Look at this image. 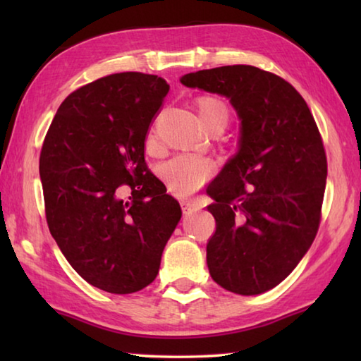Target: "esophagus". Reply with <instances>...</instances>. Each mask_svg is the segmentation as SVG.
I'll return each mask as SVG.
<instances>
[{
    "instance_id": "34e87169",
    "label": "esophagus",
    "mask_w": 361,
    "mask_h": 361,
    "mask_svg": "<svg viewBox=\"0 0 361 361\" xmlns=\"http://www.w3.org/2000/svg\"><path fill=\"white\" fill-rule=\"evenodd\" d=\"M181 209L185 215L188 213H192V212H197L199 210V204L195 202V200H181Z\"/></svg>"
}]
</instances>
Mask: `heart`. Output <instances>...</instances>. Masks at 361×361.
Wrapping results in <instances>:
<instances>
[{"mask_svg": "<svg viewBox=\"0 0 361 361\" xmlns=\"http://www.w3.org/2000/svg\"><path fill=\"white\" fill-rule=\"evenodd\" d=\"M195 108H197L200 122L209 132L215 129L224 130V127L228 126L231 119L229 106L218 97H199L195 100ZM156 145V129H152L148 137V146L154 148ZM213 167L209 159L194 154H181L164 164L161 167V175L175 194L188 195L204 185L205 180L210 176Z\"/></svg>", "mask_w": 361, "mask_h": 361, "instance_id": "obj_1", "label": "heart"}]
</instances>
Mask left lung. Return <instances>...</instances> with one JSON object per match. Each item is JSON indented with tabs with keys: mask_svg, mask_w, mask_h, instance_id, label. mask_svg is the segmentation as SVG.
<instances>
[{
	"mask_svg": "<svg viewBox=\"0 0 361 361\" xmlns=\"http://www.w3.org/2000/svg\"><path fill=\"white\" fill-rule=\"evenodd\" d=\"M181 84L228 97L239 114V151L207 189L216 221L207 266L224 290L261 295L290 276L319 231L328 170L319 127L290 82L252 65L189 73Z\"/></svg>",
	"mask_w": 361,
	"mask_h": 361,
	"instance_id": "left-lung-1",
	"label": "left lung"
}]
</instances>
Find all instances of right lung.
Returning a JSON list of instances; mask_svg holds the SVG:
<instances>
[{"instance_id": "right-lung-1", "label": "right lung", "mask_w": 361, "mask_h": 361, "mask_svg": "<svg viewBox=\"0 0 361 361\" xmlns=\"http://www.w3.org/2000/svg\"><path fill=\"white\" fill-rule=\"evenodd\" d=\"M169 89L166 79L137 71L97 79L66 97L42 143L49 231L85 282L114 295L156 279L181 218L145 162L146 133Z\"/></svg>"}]
</instances>
